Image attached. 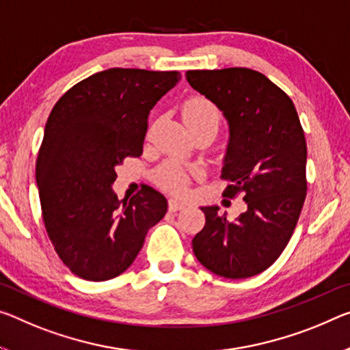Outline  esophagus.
Returning <instances> with one entry per match:
<instances>
[{
  "instance_id": "34e87169",
  "label": "esophagus",
  "mask_w": 350,
  "mask_h": 350,
  "mask_svg": "<svg viewBox=\"0 0 350 350\" xmlns=\"http://www.w3.org/2000/svg\"><path fill=\"white\" fill-rule=\"evenodd\" d=\"M185 207H187V204H185V202H182V201H179V199H176V198H171L170 201H168V208H170V212H179V210L185 208Z\"/></svg>"
}]
</instances>
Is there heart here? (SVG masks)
Returning a JSON list of instances; mask_svg holds the SVG:
<instances>
[{
  "label": "heart",
  "instance_id": "1",
  "mask_svg": "<svg viewBox=\"0 0 350 350\" xmlns=\"http://www.w3.org/2000/svg\"><path fill=\"white\" fill-rule=\"evenodd\" d=\"M182 113H184V120L190 131L196 129H207L212 132H218L223 123V112H221L218 105L213 101H210L205 96H191L188 98L182 107ZM157 182L165 188L171 191L184 193L190 182V174L180 163L166 162L160 166L157 173Z\"/></svg>",
  "mask_w": 350,
  "mask_h": 350
}]
</instances>
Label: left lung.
<instances>
[{
	"instance_id": "left-lung-1",
	"label": "left lung",
	"mask_w": 350,
	"mask_h": 350,
	"mask_svg": "<svg viewBox=\"0 0 350 350\" xmlns=\"http://www.w3.org/2000/svg\"><path fill=\"white\" fill-rule=\"evenodd\" d=\"M185 76L229 123L224 196L243 195L246 202L234 221L218 205L201 207L205 226L193 238V252L213 274L246 279L268 269L296 229L307 196L304 129L290 96L258 71L237 66Z\"/></svg>"
}]
</instances>
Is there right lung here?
<instances>
[{"instance_id":"1","label":"right lung","mask_w":350,"mask_h":350,"mask_svg":"<svg viewBox=\"0 0 350 350\" xmlns=\"http://www.w3.org/2000/svg\"><path fill=\"white\" fill-rule=\"evenodd\" d=\"M180 79L179 71L109 68L64 93L48 116L36 163L42 216L55 252L85 280L129 268L168 202L151 187L121 202L116 166L138 157L148 115Z\"/></svg>"}]
</instances>
